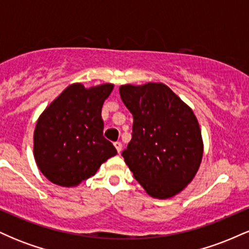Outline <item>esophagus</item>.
Listing matches in <instances>:
<instances>
[{
  "label": "esophagus",
  "mask_w": 249,
  "mask_h": 249,
  "mask_svg": "<svg viewBox=\"0 0 249 249\" xmlns=\"http://www.w3.org/2000/svg\"><path fill=\"white\" fill-rule=\"evenodd\" d=\"M115 147H116L117 152H118V153H121V152H122L123 145H122V142H115Z\"/></svg>",
  "instance_id": "obj_1"
}]
</instances>
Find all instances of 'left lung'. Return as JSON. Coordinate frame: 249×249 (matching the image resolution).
<instances>
[{
    "label": "left lung",
    "mask_w": 249,
    "mask_h": 249,
    "mask_svg": "<svg viewBox=\"0 0 249 249\" xmlns=\"http://www.w3.org/2000/svg\"><path fill=\"white\" fill-rule=\"evenodd\" d=\"M133 116L132 139L122 156L148 196L168 199L192 181L204 153L198 119L167 85L119 88Z\"/></svg>",
    "instance_id": "1"
}]
</instances>
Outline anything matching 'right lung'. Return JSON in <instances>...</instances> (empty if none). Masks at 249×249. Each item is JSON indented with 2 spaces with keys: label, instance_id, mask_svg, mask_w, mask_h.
<instances>
[{
  "label": "right lung",
  "instance_id": "right-lung-1",
  "mask_svg": "<svg viewBox=\"0 0 249 249\" xmlns=\"http://www.w3.org/2000/svg\"><path fill=\"white\" fill-rule=\"evenodd\" d=\"M112 90L111 83L89 89L73 83L41 113L34 131V157L53 184L77 186L117 154L103 137L102 107Z\"/></svg>",
  "mask_w": 249,
  "mask_h": 249
}]
</instances>
